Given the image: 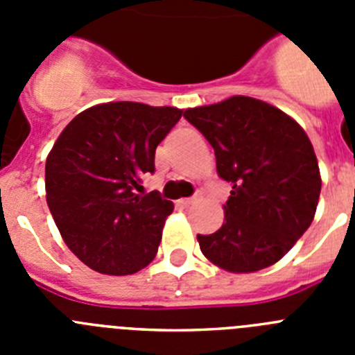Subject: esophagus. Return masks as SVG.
I'll use <instances>...</instances> for the list:
<instances>
[{"label": "esophagus", "instance_id": "obj_1", "mask_svg": "<svg viewBox=\"0 0 355 355\" xmlns=\"http://www.w3.org/2000/svg\"><path fill=\"white\" fill-rule=\"evenodd\" d=\"M197 200H199V197H187V199L180 200V205L190 206V205H193V202H197Z\"/></svg>", "mask_w": 355, "mask_h": 355}]
</instances>
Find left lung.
I'll list each match as a JSON object with an SVG mask.
<instances>
[{"instance_id":"1","label":"left lung","mask_w":355,"mask_h":355,"mask_svg":"<svg viewBox=\"0 0 355 355\" xmlns=\"http://www.w3.org/2000/svg\"><path fill=\"white\" fill-rule=\"evenodd\" d=\"M183 117L211 144L216 172L233 184L222 227L197 234L202 254L236 274L277 263L311 225L322 190L306 131L245 96L184 110Z\"/></svg>"}]
</instances>
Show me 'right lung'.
Masks as SVG:
<instances>
[{"label":"right lung","mask_w":355,"mask_h":355,"mask_svg":"<svg viewBox=\"0 0 355 355\" xmlns=\"http://www.w3.org/2000/svg\"><path fill=\"white\" fill-rule=\"evenodd\" d=\"M183 110L119 101L69 122L46 159V200L69 249L92 270L128 275L158 252L174 205L140 193Z\"/></svg>","instance_id":"1"}]
</instances>
